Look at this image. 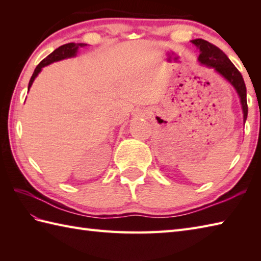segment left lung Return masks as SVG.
<instances>
[{
	"instance_id": "8db88e82",
	"label": "left lung",
	"mask_w": 261,
	"mask_h": 261,
	"mask_svg": "<svg viewBox=\"0 0 261 261\" xmlns=\"http://www.w3.org/2000/svg\"><path fill=\"white\" fill-rule=\"evenodd\" d=\"M191 42L199 50L198 63L208 68H213L215 73L223 77L226 82H229L234 87L240 98L243 122H246L248 116L247 88L240 71L236 68V66L231 63V60L221 49L212 45L211 42L203 40V39H194V40H191Z\"/></svg>"
}]
</instances>
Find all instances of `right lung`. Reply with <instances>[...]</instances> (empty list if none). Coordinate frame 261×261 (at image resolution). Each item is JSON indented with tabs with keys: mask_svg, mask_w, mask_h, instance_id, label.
<instances>
[{
	"mask_svg": "<svg viewBox=\"0 0 261 261\" xmlns=\"http://www.w3.org/2000/svg\"><path fill=\"white\" fill-rule=\"evenodd\" d=\"M87 45L86 43H75V42H70V43H66V45L60 46L59 48H57L56 50H54L50 55H48V56L41 60L40 64H39L35 71H33V74L30 79L29 82V86H28V91L30 90L31 85L33 84V81L36 80V77L39 75V73L42 70V68L45 67V66L50 65L53 63H56L59 62V60H63V59H67V58H73L76 57L77 51H79L80 48H84Z\"/></svg>",
	"mask_w": 261,
	"mask_h": 261,
	"instance_id": "add662e5",
	"label": "right lung"
}]
</instances>
